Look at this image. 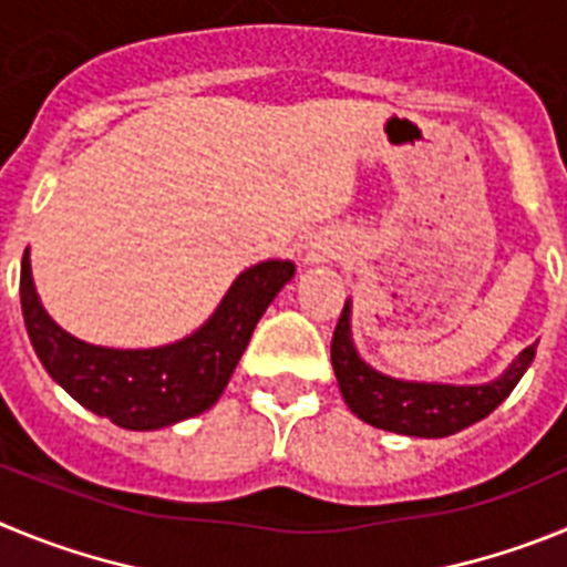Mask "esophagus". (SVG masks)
I'll use <instances>...</instances> for the list:
<instances>
[{
	"mask_svg": "<svg viewBox=\"0 0 567 567\" xmlns=\"http://www.w3.org/2000/svg\"><path fill=\"white\" fill-rule=\"evenodd\" d=\"M329 255H332V249H329L327 244H312V247L307 249V260H309V264H318V260L329 258Z\"/></svg>",
	"mask_w": 567,
	"mask_h": 567,
	"instance_id": "obj_1",
	"label": "esophagus"
}]
</instances>
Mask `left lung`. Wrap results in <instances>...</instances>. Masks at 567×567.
Here are the masks:
<instances>
[{"instance_id": "obj_1", "label": "left lung", "mask_w": 567, "mask_h": 567, "mask_svg": "<svg viewBox=\"0 0 567 567\" xmlns=\"http://www.w3.org/2000/svg\"><path fill=\"white\" fill-rule=\"evenodd\" d=\"M537 343L511 360L499 378L477 385L417 383L383 374L360 358L352 340V300H346L332 334V365L346 405L363 423L405 437H449L488 417L528 372Z\"/></svg>"}]
</instances>
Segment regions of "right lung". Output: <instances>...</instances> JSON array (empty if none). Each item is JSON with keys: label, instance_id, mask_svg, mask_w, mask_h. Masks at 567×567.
Listing matches in <instances>:
<instances>
[{"label": "right lung", "instance_id": "1", "mask_svg": "<svg viewBox=\"0 0 567 567\" xmlns=\"http://www.w3.org/2000/svg\"><path fill=\"white\" fill-rule=\"evenodd\" d=\"M292 275V260H260L233 280L218 309L193 334L153 349H113L64 332L39 300L30 249L22 258L19 295L28 338L50 378L99 417L130 432H155L218 403L260 315Z\"/></svg>", "mask_w": 567, "mask_h": 567}]
</instances>
